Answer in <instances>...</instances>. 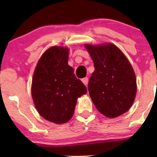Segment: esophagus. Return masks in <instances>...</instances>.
Listing matches in <instances>:
<instances>
[{
  "instance_id": "1",
  "label": "esophagus",
  "mask_w": 157,
  "mask_h": 157,
  "mask_svg": "<svg viewBox=\"0 0 157 157\" xmlns=\"http://www.w3.org/2000/svg\"><path fill=\"white\" fill-rule=\"evenodd\" d=\"M82 82H83V84L85 85V86H87L88 82H89V79H88L87 77H84V78L82 79Z\"/></svg>"
}]
</instances>
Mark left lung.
Masks as SVG:
<instances>
[{
	"instance_id": "left-lung-1",
	"label": "left lung",
	"mask_w": 157,
	"mask_h": 157,
	"mask_svg": "<svg viewBox=\"0 0 157 157\" xmlns=\"http://www.w3.org/2000/svg\"><path fill=\"white\" fill-rule=\"evenodd\" d=\"M94 71L89 82L94 104L102 114L115 118L127 112L136 94V78L132 66L114 44H85Z\"/></svg>"
}]
</instances>
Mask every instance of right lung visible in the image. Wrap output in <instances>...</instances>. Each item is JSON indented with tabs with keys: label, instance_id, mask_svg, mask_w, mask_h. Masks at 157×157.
<instances>
[{
	"label": "right lung",
	"instance_id": "1",
	"mask_svg": "<svg viewBox=\"0 0 157 157\" xmlns=\"http://www.w3.org/2000/svg\"><path fill=\"white\" fill-rule=\"evenodd\" d=\"M69 48L52 46L41 55L34 71L31 92L37 112L55 124H63L73 117L77 99L87 89L68 66Z\"/></svg>",
	"mask_w": 157,
	"mask_h": 157
}]
</instances>
